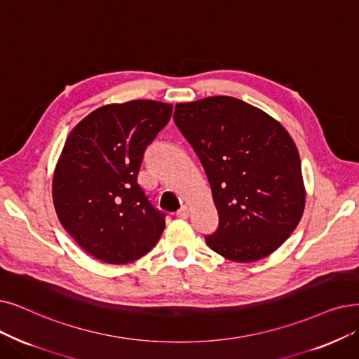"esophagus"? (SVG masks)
<instances>
[{
  "mask_svg": "<svg viewBox=\"0 0 359 359\" xmlns=\"http://www.w3.org/2000/svg\"><path fill=\"white\" fill-rule=\"evenodd\" d=\"M189 215V207L188 205H183L177 212H176V217L177 218H188Z\"/></svg>",
  "mask_w": 359,
  "mask_h": 359,
  "instance_id": "esophagus-1",
  "label": "esophagus"
}]
</instances>
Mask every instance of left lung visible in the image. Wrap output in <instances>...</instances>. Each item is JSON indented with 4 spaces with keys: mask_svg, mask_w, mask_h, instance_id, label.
Wrapping results in <instances>:
<instances>
[{
    "mask_svg": "<svg viewBox=\"0 0 359 359\" xmlns=\"http://www.w3.org/2000/svg\"><path fill=\"white\" fill-rule=\"evenodd\" d=\"M173 117L211 186L218 227L207 245L235 262L273 254L299 224L306 199L289 132L266 111L224 95L179 102Z\"/></svg>",
    "mask_w": 359,
    "mask_h": 359,
    "instance_id": "1",
    "label": "left lung"
}]
</instances>
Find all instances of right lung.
<instances>
[{
    "instance_id": "1",
    "label": "right lung",
    "mask_w": 359,
    "mask_h": 359,
    "mask_svg": "<svg viewBox=\"0 0 359 359\" xmlns=\"http://www.w3.org/2000/svg\"><path fill=\"white\" fill-rule=\"evenodd\" d=\"M173 105L135 100L107 104L76 124L53 176L60 223L83 251L108 264L148 254L165 229L137 184L147 147L165 126Z\"/></svg>"
}]
</instances>
